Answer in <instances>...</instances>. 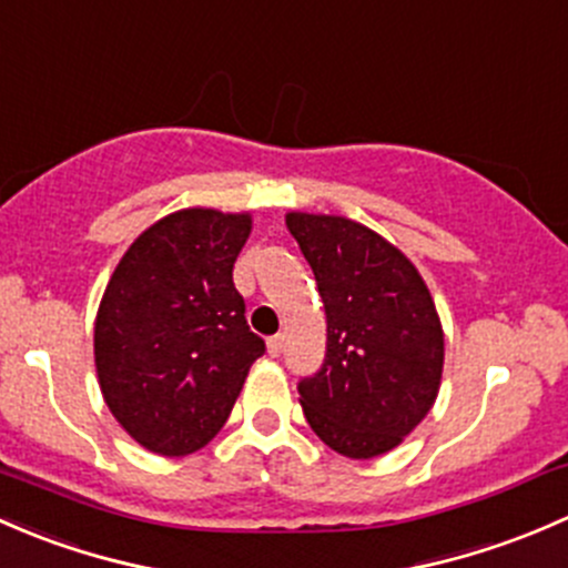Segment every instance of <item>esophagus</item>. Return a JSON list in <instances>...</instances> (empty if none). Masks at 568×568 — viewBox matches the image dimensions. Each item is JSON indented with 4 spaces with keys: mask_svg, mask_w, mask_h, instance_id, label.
<instances>
[{
    "mask_svg": "<svg viewBox=\"0 0 568 568\" xmlns=\"http://www.w3.org/2000/svg\"><path fill=\"white\" fill-rule=\"evenodd\" d=\"M282 349H284V333H276V336L267 338V355L276 358V355H282Z\"/></svg>",
    "mask_w": 568,
    "mask_h": 568,
    "instance_id": "obj_1",
    "label": "esophagus"
}]
</instances>
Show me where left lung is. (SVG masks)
<instances>
[{
    "label": "left lung",
    "instance_id": "left-lung-1",
    "mask_svg": "<svg viewBox=\"0 0 568 568\" xmlns=\"http://www.w3.org/2000/svg\"><path fill=\"white\" fill-rule=\"evenodd\" d=\"M286 230L327 320L323 369L297 385L303 415L342 457L388 454L440 390L446 338L429 286L394 243L353 219L292 210Z\"/></svg>",
    "mask_w": 568,
    "mask_h": 568
}]
</instances>
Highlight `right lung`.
<instances>
[{"instance_id":"add662e5","label":"right lung","mask_w":568,"mask_h":568,"mask_svg":"<svg viewBox=\"0 0 568 568\" xmlns=\"http://www.w3.org/2000/svg\"><path fill=\"white\" fill-rule=\"evenodd\" d=\"M251 213L185 207L142 232L95 317L98 385L116 424L158 457L207 446L265 342L245 325L232 267Z\"/></svg>"}]
</instances>
